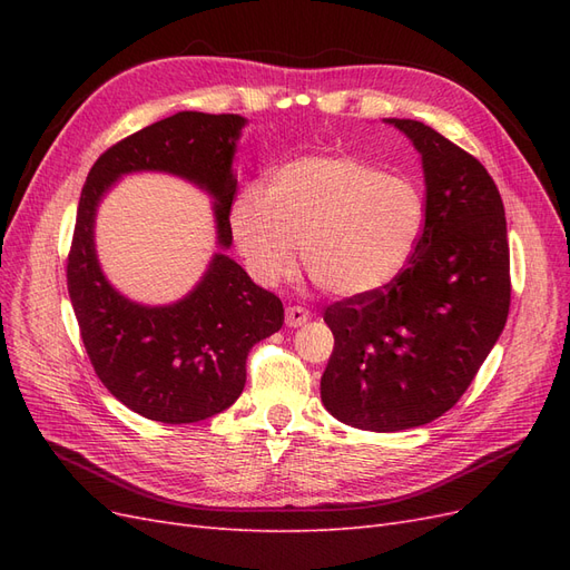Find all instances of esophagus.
Returning a JSON list of instances; mask_svg holds the SVG:
<instances>
[{
    "mask_svg": "<svg viewBox=\"0 0 570 570\" xmlns=\"http://www.w3.org/2000/svg\"><path fill=\"white\" fill-rule=\"evenodd\" d=\"M308 318H312V312H308V308H304V306H287L285 323H287L289 327H299V325H304Z\"/></svg>",
    "mask_w": 570,
    "mask_h": 570,
    "instance_id": "1",
    "label": "esophagus"
}]
</instances>
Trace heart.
Instances as JSON below:
<instances>
[{
    "instance_id": "1",
    "label": "heart",
    "mask_w": 570,
    "mask_h": 570,
    "mask_svg": "<svg viewBox=\"0 0 570 570\" xmlns=\"http://www.w3.org/2000/svg\"><path fill=\"white\" fill-rule=\"evenodd\" d=\"M425 226L421 189L350 154L302 157L275 170L268 193L245 187L230 228L249 273L275 285L302 264L323 292L352 299L387 287Z\"/></svg>"
}]
</instances>
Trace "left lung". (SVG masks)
<instances>
[{
	"mask_svg": "<svg viewBox=\"0 0 570 570\" xmlns=\"http://www.w3.org/2000/svg\"><path fill=\"white\" fill-rule=\"evenodd\" d=\"M421 154L425 226L406 268L373 295L325 308L335 347L323 406L373 433L419 428L469 390L511 302L504 204L469 151L411 118H385Z\"/></svg>",
	"mask_w": 570,
	"mask_h": 570,
	"instance_id": "8db88e82",
	"label": "left lung"
}]
</instances>
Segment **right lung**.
Returning a JSON list of instances; mask_svg holds the SVG:
<instances>
[{"instance_id":"right-lung-1","label":"right lung","mask_w":570,"mask_h":570,"mask_svg":"<svg viewBox=\"0 0 570 570\" xmlns=\"http://www.w3.org/2000/svg\"><path fill=\"white\" fill-rule=\"evenodd\" d=\"M247 118L178 111L109 147L90 168L68 254V297L95 373L120 404L149 421L197 423L237 402L247 354L283 327V302L226 254L233 245V159ZM168 173L215 199L217 244L203 281L174 305L132 303L106 281L94 247L98 202L124 175Z\"/></svg>"}]
</instances>
